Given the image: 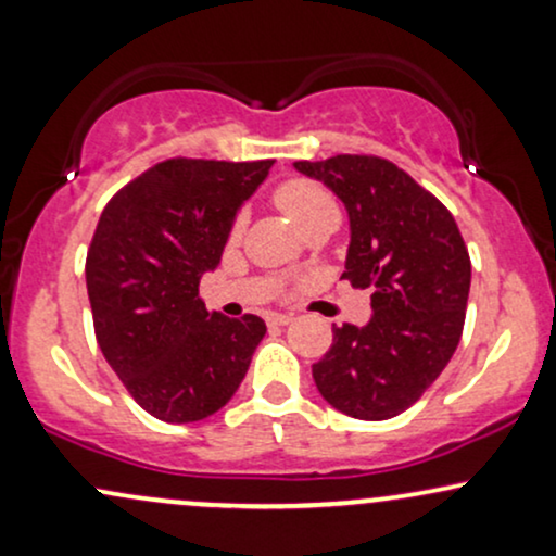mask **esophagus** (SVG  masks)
Segmentation results:
<instances>
[{
  "instance_id": "34e87169",
  "label": "esophagus",
  "mask_w": 556,
  "mask_h": 556,
  "mask_svg": "<svg viewBox=\"0 0 556 556\" xmlns=\"http://www.w3.org/2000/svg\"><path fill=\"white\" fill-rule=\"evenodd\" d=\"M269 324L271 327H287V324H292V314H271Z\"/></svg>"
}]
</instances>
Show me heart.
<instances>
[{"label":"heart","mask_w":556,"mask_h":556,"mask_svg":"<svg viewBox=\"0 0 556 556\" xmlns=\"http://www.w3.org/2000/svg\"><path fill=\"white\" fill-rule=\"evenodd\" d=\"M274 203L279 212L290 216V222L300 232H311L316 227H337L340 222V203L324 185L314 180H287L274 190ZM242 229V216L232 225V238H238Z\"/></svg>","instance_id":"heart-1"}]
</instances>
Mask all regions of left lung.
Segmentation results:
<instances>
[{
    "label": "left lung",
    "mask_w": 556,
    "mask_h": 556,
    "mask_svg": "<svg viewBox=\"0 0 556 556\" xmlns=\"http://www.w3.org/2000/svg\"><path fill=\"white\" fill-rule=\"evenodd\" d=\"M295 169L344 203L342 277L371 287V321L331 329V348L314 363L318 392L350 418L400 416L444 371L463 334L470 256L455 216L387 159L340 154Z\"/></svg>",
    "instance_id": "obj_1"
}]
</instances>
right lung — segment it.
Returning a JSON list of instances; mask_svg holds the SVG:
<instances>
[{
    "label": "right lung",
    "mask_w": 556,
    "mask_h": 556,
    "mask_svg": "<svg viewBox=\"0 0 556 556\" xmlns=\"http://www.w3.org/2000/svg\"><path fill=\"white\" fill-rule=\"evenodd\" d=\"M266 162L167 159L106 203L86 258L101 353L146 413L214 416L245 379L264 318L208 314L198 285L222 261L235 216Z\"/></svg>",
    "instance_id": "add662e5"
}]
</instances>
